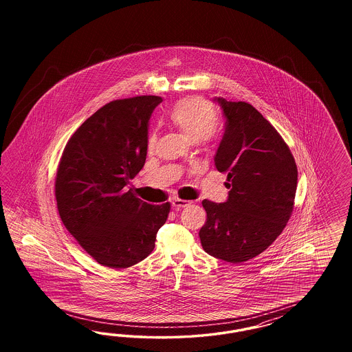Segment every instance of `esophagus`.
I'll list each match as a JSON object with an SVG mask.
<instances>
[{
  "label": "esophagus",
  "mask_w": 352,
  "mask_h": 352,
  "mask_svg": "<svg viewBox=\"0 0 352 352\" xmlns=\"http://www.w3.org/2000/svg\"><path fill=\"white\" fill-rule=\"evenodd\" d=\"M188 205H191V201H187V200H181V199H175L174 201H173V206L174 208H186V206H188Z\"/></svg>",
  "instance_id": "esophagus-1"
}]
</instances>
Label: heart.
Masks as SVG:
<instances>
[{"instance_id": "b5f03b06", "label": "heart", "mask_w": 352, "mask_h": 352, "mask_svg": "<svg viewBox=\"0 0 352 352\" xmlns=\"http://www.w3.org/2000/svg\"><path fill=\"white\" fill-rule=\"evenodd\" d=\"M218 120L215 107L200 96H190L177 102L168 115V122L182 135L191 142H197L212 134ZM156 137L151 135L148 148H153Z\"/></svg>"}]
</instances>
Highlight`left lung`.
<instances>
[{"instance_id": "obj_1", "label": "left lung", "mask_w": 352, "mask_h": 352, "mask_svg": "<svg viewBox=\"0 0 352 352\" xmlns=\"http://www.w3.org/2000/svg\"><path fill=\"white\" fill-rule=\"evenodd\" d=\"M223 111V138L214 165L227 174L228 199L204 200L206 222L199 236L204 250L231 263L265 252L293 212L298 171L287 143L246 102L214 98Z\"/></svg>"}]
</instances>
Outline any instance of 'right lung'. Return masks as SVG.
Returning a JSON list of instances; mask_svg holds the SVG:
<instances>
[{
    "instance_id": "1",
    "label": "right lung",
    "mask_w": 352,
    "mask_h": 352,
    "mask_svg": "<svg viewBox=\"0 0 352 352\" xmlns=\"http://www.w3.org/2000/svg\"><path fill=\"white\" fill-rule=\"evenodd\" d=\"M160 96L118 99L99 108L68 140L55 178L65 228L102 266L126 268L151 254L170 204L151 205L125 186L142 170L148 121Z\"/></svg>"
}]
</instances>
